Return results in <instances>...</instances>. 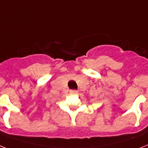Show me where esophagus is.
Returning a JSON list of instances; mask_svg holds the SVG:
<instances>
[{
    "mask_svg": "<svg viewBox=\"0 0 148 148\" xmlns=\"http://www.w3.org/2000/svg\"><path fill=\"white\" fill-rule=\"evenodd\" d=\"M70 93H71V94H77V90H71Z\"/></svg>",
    "mask_w": 148,
    "mask_h": 148,
    "instance_id": "obj_1",
    "label": "esophagus"
}]
</instances>
